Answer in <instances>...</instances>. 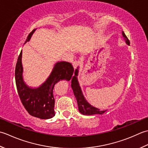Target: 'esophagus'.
Instances as JSON below:
<instances>
[{
  "mask_svg": "<svg viewBox=\"0 0 148 148\" xmlns=\"http://www.w3.org/2000/svg\"><path fill=\"white\" fill-rule=\"evenodd\" d=\"M73 68H74V69H76L77 68V67L78 66V61H74V62H73Z\"/></svg>",
  "mask_w": 148,
  "mask_h": 148,
  "instance_id": "obj_1",
  "label": "esophagus"
}]
</instances>
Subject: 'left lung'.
<instances>
[{
    "mask_svg": "<svg viewBox=\"0 0 148 148\" xmlns=\"http://www.w3.org/2000/svg\"><path fill=\"white\" fill-rule=\"evenodd\" d=\"M122 35L123 37L125 39L126 43L130 46V41L123 31H122ZM78 69H79V67H77V68L75 71L74 76L71 79V84L74 95L77 99L78 110H79V112L82 114H83V115L89 116L94 115V114H103L104 112H106L107 110H100L99 108L92 106V105L86 100L85 97H84L77 78V76L78 75Z\"/></svg>",
    "mask_w": 148,
    "mask_h": 148,
    "instance_id": "1",
    "label": "left lung"
}]
</instances>
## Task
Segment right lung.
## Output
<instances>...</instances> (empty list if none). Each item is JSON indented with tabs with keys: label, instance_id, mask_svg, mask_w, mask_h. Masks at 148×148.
<instances>
[{
	"label": "right lung",
	"instance_id": "add662e5",
	"mask_svg": "<svg viewBox=\"0 0 148 148\" xmlns=\"http://www.w3.org/2000/svg\"><path fill=\"white\" fill-rule=\"evenodd\" d=\"M36 30L30 33L25 43L31 40ZM22 57V50L15 68V81L21 101L30 115L42 119L52 118L55 116V99L53 95L54 86L62 80H70L74 71L73 66L66 61L56 62L47 80L39 87H32L27 85L23 80Z\"/></svg>",
	"mask_w": 148,
	"mask_h": 148
}]
</instances>
